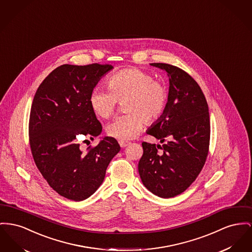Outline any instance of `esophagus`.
<instances>
[{
  "label": "esophagus",
  "instance_id": "34e87169",
  "mask_svg": "<svg viewBox=\"0 0 252 252\" xmlns=\"http://www.w3.org/2000/svg\"><path fill=\"white\" fill-rule=\"evenodd\" d=\"M119 145H120L121 148H126V147H127V146L129 145V143H128V142H126V141H120V142H119Z\"/></svg>",
  "mask_w": 252,
  "mask_h": 252
}]
</instances>
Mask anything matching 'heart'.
<instances>
[{"mask_svg": "<svg viewBox=\"0 0 252 252\" xmlns=\"http://www.w3.org/2000/svg\"><path fill=\"white\" fill-rule=\"evenodd\" d=\"M108 89H94L89 98L93 112L100 118L113 115L119 103H124L127 112L111 122L107 134L120 141H128L141 132L144 122L152 124L162 117L168 92L163 83L154 80L147 71L138 68L122 70L111 76Z\"/></svg>", "mask_w": 252, "mask_h": 252, "instance_id": "obj_1", "label": "heart"}]
</instances>
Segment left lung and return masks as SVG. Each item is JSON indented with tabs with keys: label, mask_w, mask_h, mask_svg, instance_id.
Segmentation results:
<instances>
[{
	"label": "left lung",
	"mask_w": 252,
	"mask_h": 252,
	"mask_svg": "<svg viewBox=\"0 0 252 252\" xmlns=\"http://www.w3.org/2000/svg\"><path fill=\"white\" fill-rule=\"evenodd\" d=\"M150 65L166 72L169 89L162 117L147 133L161 143L169 140L162 147L144 142L138 170L150 192L171 198L192 184L206 163L210 137L208 105L202 89L186 71L162 63Z\"/></svg>",
	"instance_id": "8db88e82"
}]
</instances>
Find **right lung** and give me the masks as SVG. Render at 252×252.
Listing matches in <instances>:
<instances>
[{
  "label": "right lung",
  "mask_w": 252,
  "mask_h": 252,
  "mask_svg": "<svg viewBox=\"0 0 252 252\" xmlns=\"http://www.w3.org/2000/svg\"><path fill=\"white\" fill-rule=\"evenodd\" d=\"M112 69L110 64H63L43 81L31 105L33 159L48 185L72 201L86 200L99 189L107 165L121 149L114 138L105 136L83 152L77 140L80 135L93 139L102 132L89 98Z\"/></svg>",
  "instance_id": "right-lung-1"
}]
</instances>
